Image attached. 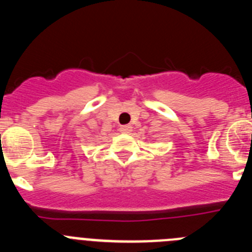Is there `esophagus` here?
I'll return each mask as SVG.
<instances>
[{"label":"esophagus","mask_w":252,"mask_h":252,"mask_svg":"<svg viewBox=\"0 0 252 252\" xmlns=\"http://www.w3.org/2000/svg\"><path fill=\"white\" fill-rule=\"evenodd\" d=\"M131 130H132V127H131L130 125H125V126H121V127H120V131L124 133L131 132Z\"/></svg>","instance_id":"esophagus-1"}]
</instances>
